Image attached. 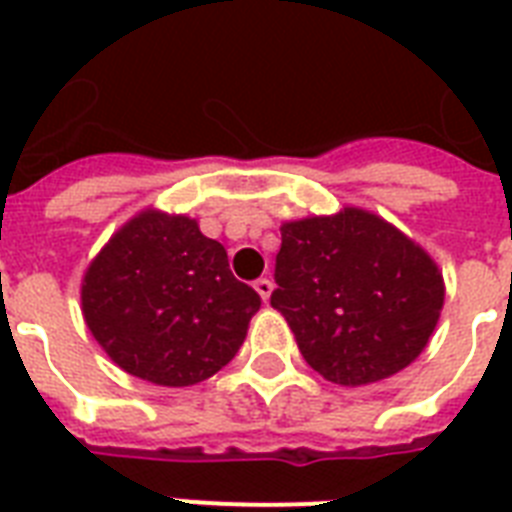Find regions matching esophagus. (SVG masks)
Wrapping results in <instances>:
<instances>
[{
  "instance_id": "34e87169",
  "label": "esophagus",
  "mask_w": 512,
  "mask_h": 512,
  "mask_svg": "<svg viewBox=\"0 0 512 512\" xmlns=\"http://www.w3.org/2000/svg\"><path fill=\"white\" fill-rule=\"evenodd\" d=\"M255 289H257V295L263 297V303H265V300H268V297H271V292H273V281L271 279H257Z\"/></svg>"
}]
</instances>
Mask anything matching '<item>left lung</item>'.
Masks as SVG:
<instances>
[{"instance_id":"8db88e82","label":"left lung","mask_w":512,"mask_h":512,"mask_svg":"<svg viewBox=\"0 0 512 512\" xmlns=\"http://www.w3.org/2000/svg\"><path fill=\"white\" fill-rule=\"evenodd\" d=\"M271 305L311 369L369 385L420 356L441 316L444 279L409 236L366 209L281 225Z\"/></svg>"}]
</instances>
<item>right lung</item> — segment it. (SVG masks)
<instances>
[{
  "instance_id": "add662e5",
  "label": "right lung",
  "mask_w": 512,
  "mask_h": 512,
  "mask_svg": "<svg viewBox=\"0 0 512 512\" xmlns=\"http://www.w3.org/2000/svg\"><path fill=\"white\" fill-rule=\"evenodd\" d=\"M82 311L124 372L185 388L239 353L260 295L233 276L225 247L196 220L146 209L90 263Z\"/></svg>"
}]
</instances>
